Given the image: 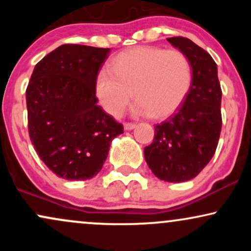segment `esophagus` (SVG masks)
<instances>
[{
	"instance_id": "34e87169",
	"label": "esophagus",
	"mask_w": 251,
	"mask_h": 251,
	"mask_svg": "<svg viewBox=\"0 0 251 251\" xmlns=\"http://www.w3.org/2000/svg\"><path fill=\"white\" fill-rule=\"evenodd\" d=\"M135 124H133V123H125L124 124V128L126 129V131H131V129H133V128H135Z\"/></svg>"
}]
</instances>
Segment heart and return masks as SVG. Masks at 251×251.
<instances>
[{"label":"heart","instance_id":"heart-1","mask_svg":"<svg viewBox=\"0 0 251 251\" xmlns=\"http://www.w3.org/2000/svg\"><path fill=\"white\" fill-rule=\"evenodd\" d=\"M191 83V63L183 51L144 46L118 54L109 70L100 71L96 93L108 114L120 117L133 92L134 113L160 119L177 111Z\"/></svg>","mask_w":251,"mask_h":251}]
</instances>
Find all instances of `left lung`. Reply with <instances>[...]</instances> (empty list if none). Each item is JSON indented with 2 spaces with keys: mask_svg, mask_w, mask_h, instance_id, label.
<instances>
[{
  "mask_svg": "<svg viewBox=\"0 0 251 251\" xmlns=\"http://www.w3.org/2000/svg\"><path fill=\"white\" fill-rule=\"evenodd\" d=\"M168 41L189 57L192 83L176 113L154 126L153 142L144 155L155 177L180 183L195 178L214 157L222 129V89L208 51L183 36Z\"/></svg>",
  "mask_w": 251,
  "mask_h": 251,
  "instance_id": "8db88e82",
  "label": "left lung"
}]
</instances>
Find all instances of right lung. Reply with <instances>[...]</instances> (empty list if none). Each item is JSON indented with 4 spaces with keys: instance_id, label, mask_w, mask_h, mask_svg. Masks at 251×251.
<instances>
[{
    "instance_id": "add662e5",
    "label": "right lung",
    "mask_w": 251,
    "mask_h": 251,
    "mask_svg": "<svg viewBox=\"0 0 251 251\" xmlns=\"http://www.w3.org/2000/svg\"><path fill=\"white\" fill-rule=\"evenodd\" d=\"M109 48L62 45L36 63L25 89L28 132L57 177L86 180L99 174L124 126L98 105L96 81Z\"/></svg>"
}]
</instances>
